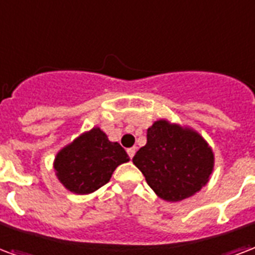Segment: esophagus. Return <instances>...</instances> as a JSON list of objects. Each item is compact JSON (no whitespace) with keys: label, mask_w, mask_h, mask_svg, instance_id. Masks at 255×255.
Instances as JSON below:
<instances>
[{"label":"esophagus","mask_w":255,"mask_h":255,"mask_svg":"<svg viewBox=\"0 0 255 255\" xmlns=\"http://www.w3.org/2000/svg\"><path fill=\"white\" fill-rule=\"evenodd\" d=\"M127 152H128V155H129V158H132V156L135 155V152H136V147H131V148H128Z\"/></svg>","instance_id":"obj_1"}]
</instances>
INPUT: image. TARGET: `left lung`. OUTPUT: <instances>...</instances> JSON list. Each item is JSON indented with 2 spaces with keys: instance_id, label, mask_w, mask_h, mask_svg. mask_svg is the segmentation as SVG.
I'll use <instances>...</instances> for the list:
<instances>
[{
  "instance_id": "8db88e82",
  "label": "left lung",
  "mask_w": 255,
  "mask_h": 255,
  "mask_svg": "<svg viewBox=\"0 0 255 255\" xmlns=\"http://www.w3.org/2000/svg\"><path fill=\"white\" fill-rule=\"evenodd\" d=\"M132 162L161 199L181 201L207 184L214 169V154L193 129L158 120L147 129L146 146Z\"/></svg>"
}]
</instances>
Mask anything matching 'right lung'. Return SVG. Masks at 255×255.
Segmentation results:
<instances>
[{"mask_svg": "<svg viewBox=\"0 0 255 255\" xmlns=\"http://www.w3.org/2000/svg\"><path fill=\"white\" fill-rule=\"evenodd\" d=\"M124 162H128L126 150L118 142H109L100 128H93L62 148L54 167L70 192L86 195L105 185Z\"/></svg>", "mask_w": 255, "mask_h": 255, "instance_id": "1", "label": "right lung"}]
</instances>
